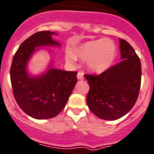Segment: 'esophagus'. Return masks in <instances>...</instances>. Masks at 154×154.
<instances>
[{"label":"esophagus","instance_id":"esophagus-1","mask_svg":"<svg viewBox=\"0 0 154 154\" xmlns=\"http://www.w3.org/2000/svg\"><path fill=\"white\" fill-rule=\"evenodd\" d=\"M77 79L78 80H83L84 79V73L83 72H78L77 73Z\"/></svg>","mask_w":154,"mask_h":154}]
</instances>
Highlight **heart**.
Here are the masks:
<instances>
[{"instance_id": "heart-1", "label": "heart", "mask_w": 154, "mask_h": 154, "mask_svg": "<svg viewBox=\"0 0 154 154\" xmlns=\"http://www.w3.org/2000/svg\"><path fill=\"white\" fill-rule=\"evenodd\" d=\"M117 48L111 39L100 38L85 42L66 54V59L87 60V67L93 73H102L109 68L116 57Z\"/></svg>"}]
</instances>
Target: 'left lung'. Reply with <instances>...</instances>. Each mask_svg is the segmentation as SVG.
<instances>
[{
  "label": "left lung",
  "instance_id": "8db88e82",
  "mask_svg": "<svg viewBox=\"0 0 154 154\" xmlns=\"http://www.w3.org/2000/svg\"><path fill=\"white\" fill-rule=\"evenodd\" d=\"M121 61L99 75L85 74L89 85L87 103L100 119L116 120L131 110L139 93L140 58L126 40L119 39Z\"/></svg>",
  "mask_w": 154,
  "mask_h": 154
}]
</instances>
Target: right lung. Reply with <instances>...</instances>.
I'll list each match as a JSON object with an SVG mask.
<instances>
[{
    "label": "right lung",
    "mask_w": 154,
    "mask_h": 154,
    "mask_svg": "<svg viewBox=\"0 0 154 154\" xmlns=\"http://www.w3.org/2000/svg\"><path fill=\"white\" fill-rule=\"evenodd\" d=\"M50 31L35 33L23 41L12 59L10 78L15 100L21 109L36 119L55 117L64 108L77 83V72L65 71L49 66L40 76L27 73V62L40 47H59Z\"/></svg>",
    "instance_id": "obj_1"
}]
</instances>
